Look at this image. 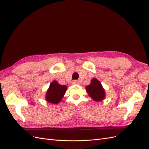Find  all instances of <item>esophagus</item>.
Segmentation results:
<instances>
[{
    "label": "esophagus",
    "mask_w": 149,
    "mask_h": 149,
    "mask_svg": "<svg viewBox=\"0 0 149 149\" xmlns=\"http://www.w3.org/2000/svg\"><path fill=\"white\" fill-rule=\"evenodd\" d=\"M79 81H77V80H74L73 81H72V84L73 85H79Z\"/></svg>",
    "instance_id": "1"
}]
</instances>
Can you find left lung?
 Wrapping results in <instances>:
<instances>
[{
    "instance_id": "8db88e82",
    "label": "left lung",
    "mask_w": 149,
    "mask_h": 149,
    "mask_svg": "<svg viewBox=\"0 0 149 149\" xmlns=\"http://www.w3.org/2000/svg\"><path fill=\"white\" fill-rule=\"evenodd\" d=\"M86 92L92 99L99 102L105 99V90L103 88L101 83L96 78H93L91 80V83L86 86Z\"/></svg>"
}]
</instances>
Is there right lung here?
<instances>
[{
  "label": "right lung",
  "instance_id": "1",
  "mask_svg": "<svg viewBox=\"0 0 149 149\" xmlns=\"http://www.w3.org/2000/svg\"><path fill=\"white\" fill-rule=\"evenodd\" d=\"M67 90L66 85H61L57 81L54 80L50 84V86L46 93L45 99L50 103L56 104L62 100Z\"/></svg>",
  "mask_w": 149,
  "mask_h": 149
}]
</instances>
